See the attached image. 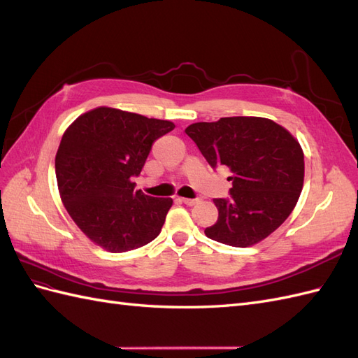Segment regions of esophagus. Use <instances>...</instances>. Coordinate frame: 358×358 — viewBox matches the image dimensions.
Segmentation results:
<instances>
[{
	"mask_svg": "<svg viewBox=\"0 0 358 358\" xmlns=\"http://www.w3.org/2000/svg\"><path fill=\"white\" fill-rule=\"evenodd\" d=\"M182 203H185L187 206H194V204H197L200 200L199 199H179Z\"/></svg>",
	"mask_w": 358,
	"mask_h": 358,
	"instance_id": "1",
	"label": "esophagus"
}]
</instances>
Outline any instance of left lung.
<instances>
[{
  "instance_id": "8db88e82",
  "label": "left lung",
  "mask_w": 358,
  "mask_h": 358,
  "mask_svg": "<svg viewBox=\"0 0 358 358\" xmlns=\"http://www.w3.org/2000/svg\"><path fill=\"white\" fill-rule=\"evenodd\" d=\"M185 133L212 169L231 171L229 199H215L218 221L204 230L212 241L246 248L282 224L303 188L305 157L284 127L266 117L233 116L191 124Z\"/></svg>"
}]
</instances>
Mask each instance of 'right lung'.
I'll return each instance as SVG.
<instances>
[{
	"label": "right lung",
	"mask_w": 358,
	"mask_h": 358,
	"mask_svg": "<svg viewBox=\"0 0 358 358\" xmlns=\"http://www.w3.org/2000/svg\"><path fill=\"white\" fill-rule=\"evenodd\" d=\"M175 124L110 107L83 113L67 128L55 157L61 200L76 225L109 252L152 242L171 199L134 191L157 138Z\"/></svg>",
	"instance_id": "right-lung-1"
}]
</instances>
